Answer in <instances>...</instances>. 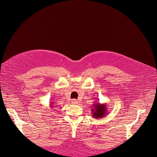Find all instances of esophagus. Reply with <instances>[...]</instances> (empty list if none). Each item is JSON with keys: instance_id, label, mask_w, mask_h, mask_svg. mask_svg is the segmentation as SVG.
<instances>
[{"instance_id": "1", "label": "esophagus", "mask_w": 157, "mask_h": 157, "mask_svg": "<svg viewBox=\"0 0 157 157\" xmlns=\"http://www.w3.org/2000/svg\"><path fill=\"white\" fill-rule=\"evenodd\" d=\"M71 102H72V104H74V105H75V104H77L78 101L77 100H75V99H73V100H72V101H71Z\"/></svg>"}]
</instances>
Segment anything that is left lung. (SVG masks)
Returning <instances> with one entry per match:
<instances>
[{"label":"left lung","mask_w":157,"mask_h":157,"mask_svg":"<svg viewBox=\"0 0 157 157\" xmlns=\"http://www.w3.org/2000/svg\"><path fill=\"white\" fill-rule=\"evenodd\" d=\"M107 105L104 104H101L100 103H95L93 105V108L91 109V112H92V117L94 118H103L108 113L107 110Z\"/></svg>","instance_id":"obj_1"}]
</instances>
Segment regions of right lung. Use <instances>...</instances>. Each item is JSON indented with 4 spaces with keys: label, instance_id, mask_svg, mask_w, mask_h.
<instances>
[{
    "label": "right lung",
    "instance_id": "1",
    "mask_svg": "<svg viewBox=\"0 0 157 157\" xmlns=\"http://www.w3.org/2000/svg\"><path fill=\"white\" fill-rule=\"evenodd\" d=\"M52 105H53V102H50V107L51 108H53L54 107V106Z\"/></svg>",
    "mask_w": 157,
    "mask_h": 157
}]
</instances>
